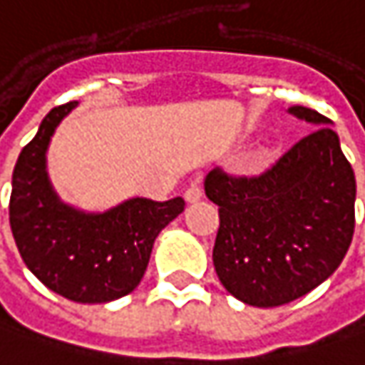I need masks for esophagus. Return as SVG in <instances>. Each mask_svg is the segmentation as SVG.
Wrapping results in <instances>:
<instances>
[{
  "instance_id": "1",
  "label": "esophagus",
  "mask_w": 365,
  "mask_h": 365,
  "mask_svg": "<svg viewBox=\"0 0 365 365\" xmlns=\"http://www.w3.org/2000/svg\"><path fill=\"white\" fill-rule=\"evenodd\" d=\"M200 198H202V190H200V185H192V187H187V190H185V202L187 204L198 202Z\"/></svg>"
}]
</instances>
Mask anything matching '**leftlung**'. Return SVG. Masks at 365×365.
Here are the masks:
<instances>
[{
	"mask_svg": "<svg viewBox=\"0 0 365 365\" xmlns=\"http://www.w3.org/2000/svg\"><path fill=\"white\" fill-rule=\"evenodd\" d=\"M316 130L258 175L212 169L204 180L219 206L212 262L233 297L274 308L310 293L343 262L355 229V175L331 119L295 105Z\"/></svg>",
	"mask_w": 365,
	"mask_h": 365,
	"instance_id": "1",
	"label": "left lung"
}]
</instances>
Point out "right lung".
<instances>
[{"mask_svg":"<svg viewBox=\"0 0 365 365\" xmlns=\"http://www.w3.org/2000/svg\"><path fill=\"white\" fill-rule=\"evenodd\" d=\"M76 101L51 109L20 153L11 175L10 227L34 277L78 304H105L138 287L161 229L183 212V198H130L105 212L61 202L47 175V148Z\"/></svg>","mask_w":365,"mask_h":365,"instance_id":"obj_1","label":"right lung"}]
</instances>
